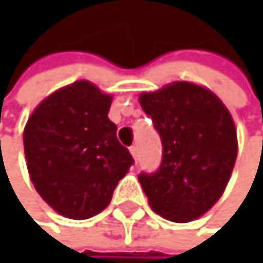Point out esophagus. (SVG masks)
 Masks as SVG:
<instances>
[{"label": "esophagus", "instance_id": "esophagus-1", "mask_svg": "<svg viewBox=\"0 0 263 263\" xmlns=\"http://www.w3.org/2000/svg\"><path fill=\"white\" fill-rule=\"evenodd\" d=\"M129 151H130V155H133V158L137 161V156H139V148H137V145H133L129 148Z\"/></svg>", "mask_w": 263, "mask_h": 263}]
</instances>
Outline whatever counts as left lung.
Returning <instances> with one entry per match:
<instances>
[{"mask_svg":"<svg viewBox=\"0 0 263 263\" xmlns=\"http://www.w3.org/2000/svg\"><path fill=\"white\" fill-rule=\"evenodd\" d=\"M139 99L162 142L159 168L139 175L149 206L168 221H194L219 200L230 180L238 151L234 120L216 95L189 82Z\"/></svg>","mask_w":263,"mask_h":263,"instance_id":"1","label":"left lung"}]
</instances>
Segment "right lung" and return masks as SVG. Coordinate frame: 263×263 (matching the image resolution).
<instances>
[{"label":"right lung","mask_w":263,"mask_h":263,"mask_svg":"<svg viewBox=\"0 0 263 263\" xmlns=\"http://www.w3.org/2000/svg\"><path fill=\"white\" fill-rule=\"evenodd\" d=\"M110 104L112 96L79 80L45 98L25 126L29 178L39 196L66 218L101 213L134 164L108 120Z\"/></svg>","instance_id":"obj_1"}]
</instances>
